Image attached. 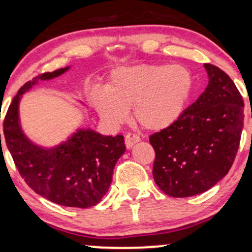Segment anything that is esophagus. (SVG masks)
Listing matches in <instances>:
<instances>
[{
  "label": "esophagus",
  "instance_id": "esophagus-1",
  "mask_svg": "<svg viewBox=\"0 0 252 252\" xmlns=\"http://www.w3.org/2000/svg\"><path fill=\"white\" fill-rule=\"evenodd\" d=\"M140 136H137L136 134H132V132H128L126 135V138H124V142H126V147L128 149L131 148L135 143L140 142Z\"/></svg>",
  "mask_w": 252,
  "mask_h": 252
}]
</instances>
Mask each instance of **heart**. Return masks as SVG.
<instances>
[{
	"label": "heart",
	"instance_id": "b5f03b06",
	"mask_svg": "<svg viewBox=\"0 0 252 252\" xmlns=\"http://www.w3.org/2000/svg\"><path fill=\"white\" fill-rule=\"evenodd\" d=\"M193 91V76L181 65H136L110 74L105 89L90 92V103L106 122L118 124L131 108L132 120L148 131L173 126Z\"/></svg>",
	"mask_w": 252,
	"mask_h": 252
}]
</instances>
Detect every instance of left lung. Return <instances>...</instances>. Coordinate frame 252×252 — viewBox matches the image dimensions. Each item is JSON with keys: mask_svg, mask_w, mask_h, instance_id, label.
Masks as SVG:
<instances>
[{"mask_svg": "<svg viewBox=\"0 0 252 252\" xmlns=\"http://www.w3.org/2000/svg\"><path fill=\"white\" fill-rule=\"evenodd\" d=\"M209 85L169 128L155 132L153 176L167 195L200 194L227 174L235 161L244 122V102L230 77L205 63Z\"/></svg>", "mask_w": 252, "mask_h": 252, "instance_id": "obj_1", "label": "left lung"}]
</instances>
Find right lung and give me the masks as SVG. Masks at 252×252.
<instances>
[{"instance_id":"obj_1","label":"right lung","mask_w":252,"mask_h":252,"mask_svg":"<svg viewBox=\"0 0 252 252\" xmlns=\"http://www.w3.org/2000/svg\"><path fill=\"white\" fill-rule=\"evenodd\" d=\"M67 70L46 72L26 83L8 108L3 134L20 175L34 192L63 206L86 209L98 204L108 192L115 164L126 152L123 136L80 129L60 146L45 149L31 142L19 123L22 94L37 79H52Z\"/></svg>"}]
</instances>
